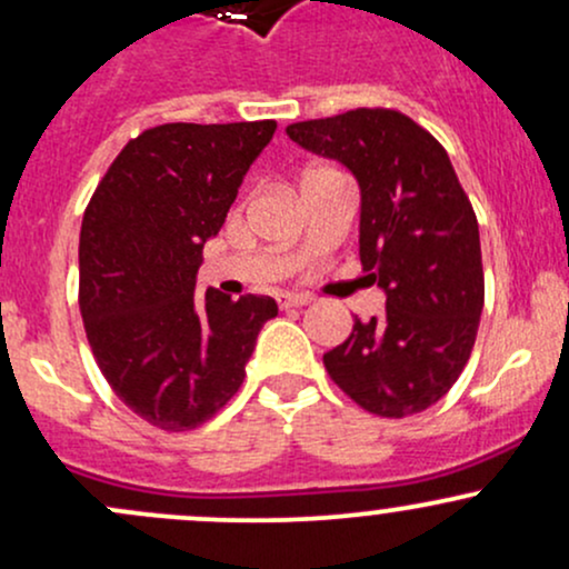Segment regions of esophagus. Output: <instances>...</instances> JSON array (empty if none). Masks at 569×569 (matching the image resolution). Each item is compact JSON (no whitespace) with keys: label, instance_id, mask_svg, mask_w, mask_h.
Listing matches in <instances>:
<instances>
[{"label":"esophagus","instance_id":"34e87169","mask_svg":"<svg viewBox=\"0 0 569 569\" xmlns=\"http://www.w3.org/2000/svg\"><path fill=\"white\" fill-rule=\"evenodd\" d=\"M278 302H280V308H305L308 302H313V297H310V295H295V291H291V295L280 297Z\"/></svg>","mask_w":569,"mask_h":569}]
</instances>
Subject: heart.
<instances>
[{"label": "heart", "mask_w": 569, "mask_h": 569, "mask_svg": "<svg viewBox=\"0 0 569 569\" xmlns=\"http://www.w3.org/2000/svg\"><path fill=\"white\" fill-rule=\"evenodd\" d=\"M323 170H327V167H321V170H313V172H323ZM313 172H310V174H313Z\"/></svg>", "instance_id": "1"}]
</instances>
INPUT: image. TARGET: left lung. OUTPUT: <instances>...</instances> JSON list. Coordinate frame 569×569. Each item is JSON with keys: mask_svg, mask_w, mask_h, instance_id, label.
Returning <instances> with one entry per match:
<instances>
[{"mask_svg": "<svg viewBox=\"0 0 569 569\" xmlns=\"http://www.w3.org/2000/svg\"><path fill=\"white\" fill-rule=\"evenodd\" d=\"M286 134L359 180L361 267L386 291V313L353 318L351 337L323 353L329 378L367 413L432 408L465 370L483 310L478 218L446 148L391 108L299 121Z\"/></svg>", "mask_w": 569, "mask_h": 569, "instance_id": "1", "label": "left lung"}]
</instances>
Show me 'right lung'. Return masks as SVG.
Returning <instances> with one entry per match:
<instances>
[{
    "mask_svg": "<svg viewBox=\"0 0 569 569\" xmlns=\"http://www.w3.org/2000/svg\"><path fill=\"white\" fill-rule=\"evenodd\" d=\"M274 121L161 123L129 140L80 227V316L116 397L164 432H189L237 395L272 297L197 291Z\"/></svg>",
    "mask_w": 569,
    "mask_h": 569,
    "instance_id": "add662e5",
    "label": "right lung"
}]
</instances>
